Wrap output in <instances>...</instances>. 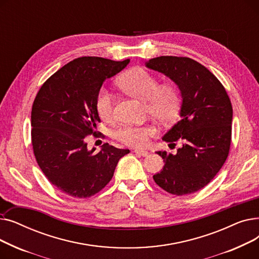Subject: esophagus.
<instances>
[{"mask_svg":"<svg viewBox=\"0 0 259 259\" xmlns=\"http://www.w3.org/2000/svg\"><path fill=\"white\" fill-rule=\"evenodd\" d=\"M134 153H137V154H139V155H141V156H144V157H146V156H148V155H149V152H148V151L138 150V149H135V150H134Z\"/></svg>","mask_w":259,"mask_h":259,"instance_id":"1","label":"esophagus"}]
</instances>
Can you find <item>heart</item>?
Masks as SVG:
<instances>
[{
    "mask_svg": "<svg viewBox=\"0 0 259 259\" xmlns=\"http://www.w3.org/2000/svg\"><path fill=\"white\" fill-rule=\"evenodd\" d=\"M118 85L131 97L145 101L146 111L162 124H169L179 114L181 107V92L173 81L158 84L155 75L144 68H132L118 78ZM95 109L100 117L110 121L114 118V98L106 87L100 88ZM156 133L152 125H126L114 132V138L130 147L142 148L148 145L149 139Z\"/></svg>",
    "mask_w": 259,
    "mask_h": 259,
    "instance_id": "heart-1",
    "label": "heart"
}]
</instances>
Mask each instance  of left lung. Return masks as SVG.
Here are the masks:
<instances>
[{
  "instance_id": "left-lung-1",
  "label": "left lung",
  "mask_w": 259,
  "mask_h": 259,
  "mask_svg": "<svg viewBox=\"0 0 259 259\" xmlns=\"http://www.w3.org/2000/svg\"><path fill=\"white\" fill-rule=\"evenodd\" d=\"M146 66L164 73L182 94L181 118L164 135L167 143L183 141L175 154L157 151L165 166L154 182L174 195L194 193L219 173L229 155L233 109L217 77L205 66L184 57H158Z\"/></svg>"
}]
</instances>
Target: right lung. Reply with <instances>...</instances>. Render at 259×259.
<instances>
[{
	"label": "right lung",
	"instance_id": "right-lung-1",
	"mask_svg": "<svg viewBox=\"0 0 259 259\" xmlns=\"http://www.w3.org/2000/svg\"><path fill=\"white\" fill-rule=\"evenodd\" d=\"M130 60L77 58L53 73L38 90L31 110V142L37 165L63 193L87 198L111 181L118 160L130 151L108 143L88 150V135L101 121L95 99L104 81Z\"/></svg>",
	"mask_w": 259,
	"mask_h": 259
}]
</instances>
